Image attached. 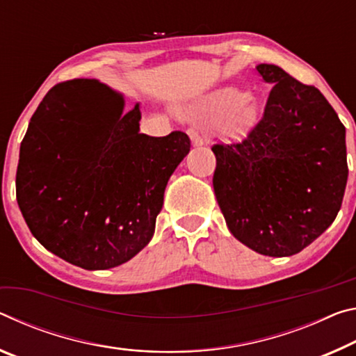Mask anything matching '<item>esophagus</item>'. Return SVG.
<instances>
[{"instance_id": "esophagus-1", "label": "esophagus", "mask_w": 356, "mask_h": 356, "mask_svg": "<svg viewBox=\"0 0 356 356\" xmlns=\"http://www.w3.org/2000/svg\"><path fill=\"white\" fill-rule=\"evenodd\" d=\"M189 136H191V140H192V145H194V147H202L203 145V138L200 137V134L197 132V131H189Z\"/></svg>"}]
</instances>
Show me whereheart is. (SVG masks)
<instances>
[{"instance_id":"heart-1","label":"heart","mask_w":356,"mask_h":356,"mask_svg":"<svg viewBox=\"0 0 356 356\" xmlns=\"http://www.w3.org/2000/svg\"><path fill=\"white\" fill-rule=\"evenodd\" d=\"M191 113L207 121H216L220 136L229 140H241L254 129L260 118L257 99L236 88L220 86L191 106Z\"/></svg>"}]
</instances>
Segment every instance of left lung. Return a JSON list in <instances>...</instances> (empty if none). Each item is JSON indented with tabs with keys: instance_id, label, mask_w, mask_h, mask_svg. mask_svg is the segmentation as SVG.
<instances>
[{
	"instance_id": "8db88e82",
	"label": "left lung",
	"mask_w": 356,
	"mask_h": 356,
	"mask_svg": "<svg viewBox=\"0 0 356 356\" xmlns=\"http://www.w3.org/2000/svg\"><path fill=\"white\" fill-rule=\"evenodd\" d=\"M257 72L273 83L261 120L240 143H216L214 194L238 241L289 257L333 224L346 192V127L316 86L275 64Z\"/></svg>"
}]
</instances>
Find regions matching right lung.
Listing matches in <instances>:
<instances>
[{
  "instance_id": "1",
  "label": "right lung",
  "mask_w": 356,
  "mask_h": 356,
  "mask_svg": "<svg viewBox=\"0 0 356 356\" xmlns=\"http://www.w3.org/2000/svg\"><path fill=\"white\" fill-rule=\"evenodd\" d=\"M95 79L55 85L20 145L15 191L33 236L83 270L131 260L153 238L188 134H140L138 104Z\"/></svg>"
}]
</instances>
